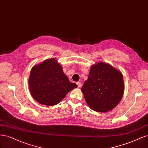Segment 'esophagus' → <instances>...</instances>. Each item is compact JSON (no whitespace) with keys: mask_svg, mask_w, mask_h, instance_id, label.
<instances>
[{"mask_svg":"<svg viewBox=\"0 0 148 148\" xmlns=\"http://www.w3.org/2000/svg\"><path fill=\"white\" fill-rule=\"evenodd\" d=\"M76 84H77V87H78L79 88V87H80L81 86H82V84H81V82H77Z\"/></svg>","mask_w":148,"mask_h":148,"instance_id":"1","label":"esophagus"}]
</instances>
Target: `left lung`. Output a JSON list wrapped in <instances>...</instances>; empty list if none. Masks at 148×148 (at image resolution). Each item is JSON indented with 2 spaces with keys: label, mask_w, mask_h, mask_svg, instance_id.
<instances>
[{
  "label": "left lung",
  "mask_w": 148,
  "mask_h": 148,
  "mask_svg": "<svg viewBox=\"0 0 148 148\" xmlns=\"http://www.w3.org/2000/svg\"><path fill=\"white\" fill-rule=\"evenodd\" d=\"M85 100L92 110L106 112L115 108L123 97V75L109 64L99 62L92 65L82 87Z\"/></svg>",
  "instance_id": "obj_1"
}]
</instances>
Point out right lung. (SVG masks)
I'll list each match as a JSON object with an SVG mask.
<instances>
[{"mask_svg": "<svg viewBox=\"0 0 148 148\" xmlns=\"http://www.w3.org/2000/svg\"><path fill=\"white\" fill-rule=\"evenodd\" d=\"M28 84L33 98L46 106L58 104L71 90L77 87L75 84L70 82L55 58L33 66Z\"/></svg>", "mask_w": 148, "mask_h": 148, "instance_id": "right-lung-1", "label": "right lung"}]
</instances>
